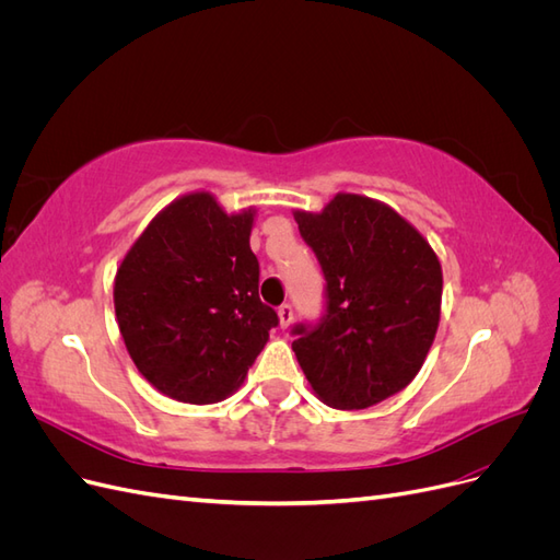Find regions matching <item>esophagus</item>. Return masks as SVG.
Wrapping results in <instances>:
<instances>
[{"mask_svg":"<svg viewBox=\"0 0 560 560\" xmlns=\"http://www.w3.org/2000/svg\"><path fill=\"white\" fill-rule=\"evenodd\" d=\"M278 317H280V327H282V329H287V327L292 325V319H294V311H292L290 303H282V306L278 308Z\"/></svg>","mask_w":560,"mask_h":560,"instance_id":"esophagus-1","label":"esophagus"}]
</instances>
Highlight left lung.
I'll return each instance as SVG.
<instances>
[{"mask_svg":"<svg viewBox=\"0 0 560 560\" xmlns=\"http://www.w3.org/2000/svg\"><path fill=\"white\" fill-rule=\"evenodd\" d=\"M294 219L327 280L317 327H294L292 350L313 393L360 411L409 385L442 315V264L420 231L389 206L336 194L322 212Z\"/></svg>","mask_w":560,"mask_h":560,"instance_id":"obj_1","label":"left lung"}]
</instances>
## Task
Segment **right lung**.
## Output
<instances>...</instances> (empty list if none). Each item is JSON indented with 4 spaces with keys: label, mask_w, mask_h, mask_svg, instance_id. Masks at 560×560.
I'll return each instance as SVG.
<instances>
[{
    "label": "right lung",
    "mask_w": 560,
    "mask_h": 560,
    "mask_svg": "<svg viewBox=\"0 0 560 560\" xmlns=\"http://www.w3.org/2000/svg\"><path fill=\"white\" fill-rule=\"evenodd\" d=\"M254 214H226L208 191L179 196L116 268L114 311L130 360L177 401L233 395L278 325L259 299Z\"/></svg>",
    "instance_id": "right-lung-1"
}]
</instances>
